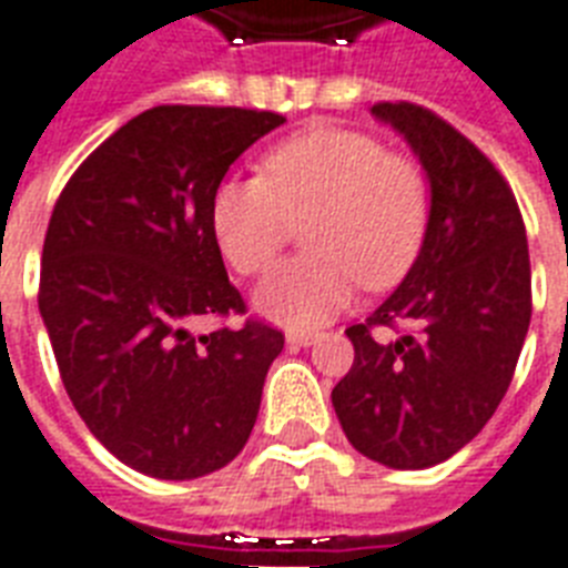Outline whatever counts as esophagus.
Returning a JSON list of instances; mask_svg holds the SVG:
<instances>
[{"label":"esophagus","instance_id":"obj_1","mask_svg":"<svg viewBox=\"0 0 568 568\" xmlns=\"http://www.w3.org/2000/svg\"><path fill=\"white\" fill-rule=\"evenodd\" d=\"M318 338L321 333H306V329H288V333H285V342H288V345H301V347L315 345Z\"/></svg>","mask_w":568,"mask_h":568}]
</instances>
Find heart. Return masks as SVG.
<instances>
[{
	"label": "heart",
	"mask_w": 568,
	"mask_h": 568,
	"mask_svg": "<svg viewBox=\"0 0 568 568\" xmlns=\"http://www.w3.org/2000/svg\"><path fill=\"white\" fill-rule=\"evenodd\" d=\"M256 180L223 182L212 230L239 274H262L306 226L312 253L276 265L256 306L285 327H315L368 288L400 283L422 253L430 194L424 171L377 138L315 126L267 150Z\"/></svg>",
	"instance_id": "obj_1"
}]
</instances>
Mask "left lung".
I'll list each match as a JSON object with an SVG mask.
<instances>
[{
	"instance_id": "8db88e82",
	"label": "left lung",
	"mask_w": 568,
	"mask_h": 568,
	"mask_svg": "<svg viewBox=\"0 0 568 568\" xmlns=\"http://www.w3.org/2000/svg\"><path fill=\"white\" fill-rule=\"evenodd\" d=\"M430 180L422 253L365 324L333 388L347 442L388 468H430L484 430L507 395L530 324L525 221L501 171L448 120L377 102Z\"/></svg>"
}]
</instances>
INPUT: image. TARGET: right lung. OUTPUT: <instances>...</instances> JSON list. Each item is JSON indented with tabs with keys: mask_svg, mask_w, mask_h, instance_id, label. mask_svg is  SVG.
I'll return each mask as SVG.
<instances>
[{
	"mask_svg": "<svg viewBox=\"0 0 568 568\" xmlns=\"http://www.w3.org/2000/svg\"><path fill=\"white\" fill-rule=\"evenodd\" d=\"M276 111L155 105L70 176L49 217L38 306L61 383L105 448L159 480L239 457L283 333L247 315L212 230V196Z\"/></svg>",
	"mask_w": 568,
	"mask_h": 568,
	"instance_id": "obj_1",
	"label": "right lung"
}]
</instances>
